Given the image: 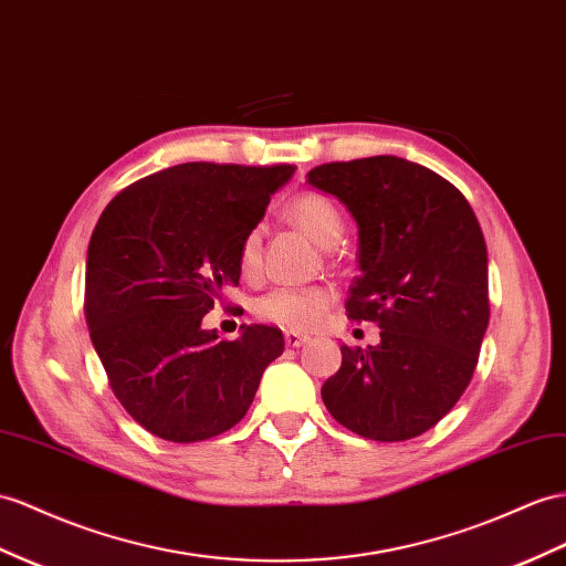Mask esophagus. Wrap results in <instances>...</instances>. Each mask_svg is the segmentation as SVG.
Masks as SVG:
<instances>
[{
  "label": "esophagus",
  "instance_id": "esophagus-1",
  "mask_svg": "<svg viewBox=\"0 0 566 566\" xmlns=\"http://www.w3.org/2000/svg\"><path fill=\"white\" fill-rule=\"evenodd\" d=\"M306 342H308V335H301V332H294V329L284 332V344L289 346V349H298V346Z\"/></svg>",
  "mask_w": 566,
  "mask_h": 566
}]
</instances>
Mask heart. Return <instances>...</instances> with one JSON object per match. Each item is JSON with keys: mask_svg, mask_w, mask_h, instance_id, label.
<instances>
[{"mask_svg": "<svg viewBox=\"0 0 566 566\" xmlns=\"http://www.w3.org/2000/svg\"><path fill=\"white\" fill-rule=\"evenodd\" d=\"M289 214L317 243L329 245L342 234L344 222L337 202L323 193L308 191L296 196L289 202ZM260 263H263V229L253 224L239 243V268L243 277H255ZM335 296V289L327 284L277 286L253 303V313L260 321L280 325L284 329H311L323 321Z\"/></svg>", "mask_w": 566, "mask_h": 566, "instance_id": "heart-1", "label": "heart"}]
</instances>
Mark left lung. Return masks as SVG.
<instances>
[{
  "label": "left lung",
  "mask_w": 566,
  "mask_h": 566,
  "mask_svg": "<svg viewBox=\"0 0 566 566\" xmlns=\"http://www.w3.org/2000/svg\"><path fill=\"white\" fill-rule=\"evenodd\" d=\"M308 184L354 214L360 274L346 315L382 329L378 346H342L325 407L360 438H418L454 409L478 366L490 321L481 224L454 184L392 155L313 167Z\"/></svg>",
  "instance_id": "1"
}]
</instances>
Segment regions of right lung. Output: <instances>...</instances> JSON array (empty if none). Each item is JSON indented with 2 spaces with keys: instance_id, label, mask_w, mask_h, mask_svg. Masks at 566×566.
I'll use <instances>...</instances> for the list:
<instances>
[{
  "instance_id": "right-lung-1",
  "label": "right lung",
  "mask_w": 566,
  "mask_h": 566,
  "mask_svg": "<svg viewBox=\"0 0 566 566\" xmlns=\"http://www.w3.org/2000/svg\"><path fill=\"white\" fill-rule=\"evenodd\" d=\"M294 169L186 163L126 186L99 214L85 323L114 397L155 438L198 442L234 428L284 352L277 327L227 342L200 323L239 286V243Z\"/></svg>"
}]
</instances>
